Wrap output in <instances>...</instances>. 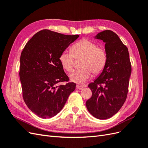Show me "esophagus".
Here are the masks:
<instances>
[{"instance_id":"34e87169","label":"esophagus","mask_w":148,"mask_h":148,"mask_svg":"<svg viewBox=\"0 0 148 148\" xmlns=\"http://www.w3.org/2000/svg\"><path fill=\"white\" fill-rule=\"evenodd\" d=\"M77 88L78 89H83V86H81V85H79V84H77Z\"/></svg>"}]
</instances>
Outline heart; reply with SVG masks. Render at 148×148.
<instances>
[{
	"instance_id": "1",
	"label": "heart",
	"mask_w": 148,
	"mask_h": 148,
	"mask_svg": "<svg viewBox=\"0 0 148 148\" xmlns=\"http://www.w3.org/2000/svg\"><path fill=\"white\" fill-rule=\"evenodd\" d=\"M71 52L64 51L59 60L63 68L67 71H72L75 65V59H82V69L73 71L69 77L71 82L83 84L90 79L92 72L97 75L101 73L107 64V56L103 48L88 39H83L71 47Z\"/></svg>"
}]
</instances>
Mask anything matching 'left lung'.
Segmentation results:
<instances>
[{"instance_id":"1","label":"left lung","mask_w":148,"mask_h":148,"mask_svg":"<svg viewBox=\"0 0 148 148\" xmlns=\"http://www.w3.org/2000/svg\"><path fill=\"white\" fill-rule=\"evenodd\" d=\"M95 38L106 43L107 60L99 77L88 84L92 96L86 102V106L94 117L104 120L117 114L125 102L132 66L128 48L117 34L105 30Z\"/></svg>"}]
</instances>
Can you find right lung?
I'll use <instances>...</instances> for the list:
<instances>
[{
  "label": "right lung",
  "instance_id": "obj_1",
  "mask_svg": "<svg viewBox=\"0 0 148 148\" xmlns=\"http://www.w3.org/2000/svg\"><path fill=\"white\" fill-rule=\"evenodd\" d=\"M79 37L48 29L36 33L20 56V78L24 101L38 117L51 118L63 108L76 84L69 82L59 57ZM60 82L65 85H57Z\"/></svg>",
  "mask_w": 148,
  "mask_h": 148
}]
</instances>
